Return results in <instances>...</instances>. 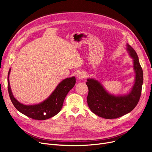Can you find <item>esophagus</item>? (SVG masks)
<instances>
[{
	"instance_id": "obj_1",
	"label": "esophagus",
	"mask_w": 152,
	"mask_h": 152,
	"mask_svg": "<svg viewBox=\"0 0 152 152\" xmlns=\"http://www.w3.org/2000/svg\"><path fill=\"white\" fill-rule=\"evenodd\" d=\"M86 77V73H84V72H79V73L77 74V78L79 79H84Z\"/></svg>"
}]
</instances>
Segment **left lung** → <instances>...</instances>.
Wrapping results in <instances>:
<instances>
[{"mask_svg":"<svg viewBox=\"0 0 152 152\" xmlns=\"http://www.w3.org/2000/svg\"><path fill=\"white\" fill-rule=\"evenodd\" d=\"M126 50L133 60L134 84L129 92L115 95L109 93L97 79L88 78L86 84L89 93L87 104L94 113L105 119H115L129 112L136 107L140 97L143 84V71L137 53L127 44Z\"/></svg>","mask_w":152,"mask_h":152,"instance_id":"obj_1","label":"left lung"}]
</instances>
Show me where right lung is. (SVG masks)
Returning a JSON list of instances; mask_svg holds the SVG:
<instances>
[{"label": "right lung", "instance_id": "1", "mask_svg": "<svg viewBox=\"0 0 152 152\" xmlns=\"http://www.w3.org/2000/svg\"><path fill=\"white\" fill-rule=\"evenodd\" d=\"M10 71V68L8 73V91L12 103L20 113L37 120H45L58 114L63 107L66 95L76 83L75 76L63 79L45 100L38 104L26 105L18 102L13 96L9 81Z\"/></svg>", "mask_w": 152, "mask_h": 152}]
</instances>
